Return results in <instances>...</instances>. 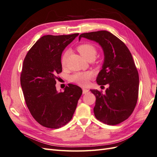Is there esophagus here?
Returning a JSON list of instances; mask_svg holds the SVG:
<instances>
[{"instance_id": "obj_1", "label": "esophagus", "mask_w": 157, "mask_h": 157, "mask_svg": "<svg viewBox=\"0 0 157 157\" xmlns=\"http://www.w3.org/2000/svg\"><path fill=\"white\" fill-rule=\"evenodd\" d=\"M82 90H83V94H86L87 93L89 92V90L86 89V88H82Z\"/></svg>"}]
</instances>
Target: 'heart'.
Here are the masks:
<instances>
[{
  "label": "heart",
  "instance_id": "b5f03b06",
  "mask_svg": "<svg viewBox=\"0 0 157 157\" xmlns=\"http://www.w3.org/2000/svg\"><path fill=\"white\" fill-rule=\"evenodd\" d=\"M78 51L79 52L83 58L88 60H93L97 54L98 50L94 45L90 43H84L80 44L77 48ZM68 56V51H66L63 54L61 58V64L62 67L66 66L67 59ZM92 78V74L89 71L87 72H77L71 75L70 80L73 83H77L80 86H86L89 80Z\"/></svg>",
  "mask_w": 157,
  "mask_h": 157
}]
</instances>
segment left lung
Wrapping results in <instances>:
<instances>
[{"label":"left lung","instance_id":"left-lung-1","mask_svg":"<svg viewBox=\"0 0 157 157\" xmlns=\"http://www.w3.org/2000/svg\"><path fill=\"white\" fill-rule=\"evenodd\" d=\"M82 38L98 42L105 56L96 81L109 87L105 94L90 90L96 98L94 115L103 123L117 124L130 117L138 99L139 78L132 55L125 44L108 31L83 33L79 40Z\"/></svg>","mask_w":157,"mask_h":157}]
</instances>
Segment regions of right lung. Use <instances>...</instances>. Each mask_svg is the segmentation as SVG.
Masks as SVG:
<instances>
[{
	"label": "right lung",
	"instance_id": "add662e5",
	"mask_svg": "<svg viewBox=\"0 0 157 157\" xmlns=\"http://www.w3.org/2000/svg\"><path fill=\"white\" fill-rule=\"evenodd\" d=\"M79 35H46L28 52L24 59L21 84L26 105L41 125L58 128L72 119L82 90L70 84L56 90V75L62 71L61 56L65 48Z\"/></svg>",
	"mask_w": 157,
	"mask_h": 157
}]
</instances>
